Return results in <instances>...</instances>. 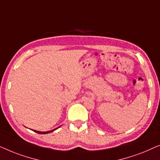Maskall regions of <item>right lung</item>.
<instances>
[{
  "label": "right lung",
  "mask_w": 160,
  "mask_h": 160,
  "mask_svg": "<svg viewBox=\"0 0 160 160\" xmlns=\"http://www.w3.org/2000/svg\"><path fill=\"white\" fill-rule=\"evenodd\" d=\"M58 128H59V127H58ZM57 129H58V128H55V129H53L52 130H49V131H47V132H40V131H38V130H32L34 132H37V133H39V134H46V133H49V132H51L54 131V130H57Z\"/></svg>",
  "instance_id": "obj_1"
}]
</instances>
